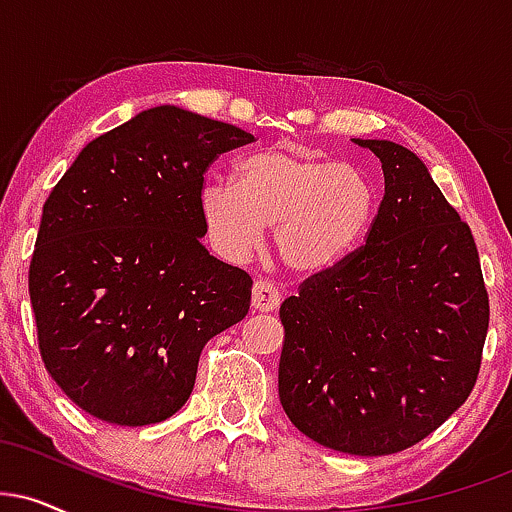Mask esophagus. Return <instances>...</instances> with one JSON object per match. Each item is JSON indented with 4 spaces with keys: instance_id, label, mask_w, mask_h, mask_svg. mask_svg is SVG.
<instances>
[{
    "instance_id": "obj_1",
    "label": "esophagus",
    "mask_w": 512,
    "mask_h": 512,
    "mask_svg": "<svg viewBox=\"0 0 512 512\" xmlns=\"http://www.w3.org/2000/svg\"><path fill=\"white\" fill-rule=\"evenodd\" d=\"M279 303H281L279 286L267 279H257L255 286H252V308L260 310V313H269V310L279 308Z\"/></svg>"
}]
</instances>
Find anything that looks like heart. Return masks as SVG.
Here are the masks:
<instances>
[{"label": "heart", "instance_id": "1", "mask_svg": "<svg viewBox=\"0 0 512 512\" xmlns=\"http://www.w3.org/2000/svg\"><path fill=\"white\" fill-rule=\"evenodd\" d=\"M211 243L243 260L276 226L274 248L293 272L332 269L356 248L373 214V190L351 163L298 144H274L236 163V185L199 192Z\"/></svg>", "mask_w": 512, "mask_h": 512}]
</instances>
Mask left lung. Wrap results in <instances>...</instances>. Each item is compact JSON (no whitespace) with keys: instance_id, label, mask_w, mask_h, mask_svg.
Wrapping results in <instances>:
<instances>
[{"instance_id":"1","label":"left lung","mask_w":512,"mask_h":512,"mask_svg":"<svg viewBox=\"0 0 512 512\" xmlns=\"http://www.w3.org/2000/svg\"><path fill=\"white\" fill-rule=\"evenodd\" d=\"M383 163L366 243L279 308V399L298 431L378 457L431 436L467 402L481 368L489 293L467 221L421 158L356 139Z\"/></svg>"}]
</instances>
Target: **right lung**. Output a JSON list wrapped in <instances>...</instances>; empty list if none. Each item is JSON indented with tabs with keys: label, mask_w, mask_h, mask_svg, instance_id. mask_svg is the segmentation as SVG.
Masks as SVG:
<instances>
[{
	"label": "right lung",
	"mask_w": 512,
	"mask_h": 512,
	"mask_svg": "<svg viewBox=\"0 0 512 512\" xmlns=\"http://www.w3.org/2000/svg\"><path fill=\"white\" fill-rule=\"evenodd\" d=\"M250 132L175 105L84 146L52 187L28 293L45 368L117 426L166 421L192 395L211 337L243 320L252 279L209 255L199 192Z\"/></svg>",
	"instance_id": "right-lung-1"
}]
</instances>
